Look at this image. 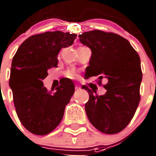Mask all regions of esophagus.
Wrapping results in <instances>:
<instances>
[{
	"instance_id": "obj_1",
	"label": "esophagus",
	"mask_w": 156,
	"mask_h": 156,
	"mask_svg": "<svg viewBox=\"0 0 156 156\" xmlns=\"http://www.w3.org/2000/svg\"><path fill=\"white\" fill-rule=\"evenodd\" d=\"M75 88H76V90H79V89H80V87L79 85H76L75 86Z\"/></svg>"
}]
</instances>
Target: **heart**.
I'll list each match as a JSON object with an SVG mask.
<instances>
[{
  "mask_svg": "<svg viewBox=\"0 0 156 156\" xmlns=\"http://www.w3.org/2000/svg\"><path fill=\"white\" fill-rule=\"evenodd\" d=\"M67 76H68V77H70V78L74 79V78H76L77 74H76V72H75V71L70 70V71H68V72H67Z\"/></svg>",
  "mask_w": 156,
  "mask_h": 156,
  "instance_id": "obj_1",
  "label": "heart"
}]
</instances>
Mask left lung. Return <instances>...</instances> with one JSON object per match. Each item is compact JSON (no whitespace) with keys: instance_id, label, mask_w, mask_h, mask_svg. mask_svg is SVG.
<instances>
[{"instance_id":"1","label":"left lung","mask_w":156,"mask_h":156,"mask_svg":"<svg viewBox=\"0 0 156 156\" xmlns=\"http://www.w3.org/2000/svg\"><path fill=\"white\" fill-rule=\"evenodd\" d=\"M79 38L92 51L86 78L98 76L100 84L103 78L107 80L104 95L82 87L89 94L85 104L88 120L102 133H119L131 121L140 101L143 73L139 54L129 41L117 34L95 30L80 34Z\"/></svg>"}]
</instances>
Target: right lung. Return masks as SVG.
Instances as JSON below:
<instances>
[{
	"label": "right lung",
	"mask_w": 156,
	"mask_h": 156,
	"mask_svg": "<svg viewBox=\"0 0 156 156\" xmlns=\"http://www.w3.org/2000/svg\"><path fill=\"white\" fill-rule=\"evenodd\" d=\"M76 34L48 31L30 36L17 49L12 60L9 87L17 117L24 127L36 135L54 130L63 117L75 91L73 82L64 79L56 92H48L43 80L56 68L58 54L72 46Z\"/></svg>",
	"instance_id": "right-lung-1"
}]
</instances>
